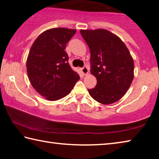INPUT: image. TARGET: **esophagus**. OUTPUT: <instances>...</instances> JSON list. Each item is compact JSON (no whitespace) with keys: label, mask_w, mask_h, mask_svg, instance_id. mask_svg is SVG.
Masks as SVG:
<instances>
[{"label":"esophagus","mask_w":159,"mask_h":159,"mask_svg":"<svg viewBox=\"0 0 159 159\" xmlns=\"http://www.w3.org/2000/svg\"><path fill=\"white\" fill-rule=\"evenodd\" d=\"M80 70H81V72L83 75H88V74H89V69H88L86 66H83Z\"/></svg>","instance_id":"34e87169"}]
</instances>
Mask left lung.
Returning <instances> with one entry per match:
<instances>
[{
    "label": "left lung",
    "mask_w": 159,
    "mask_h": 159,
    "mask_svg": "<svg viewBox=\"0 0 159 159\" xmlns=\"http://www.w3.org/2000/svg\"><path fill=\"white\" fill-rule=\"evenodd\" d=\"M90 51V73L97 79L88 89L92 98L102 104L119 100L130 88L134 78V61L124 43L104 29L80 30Z\"/></svg>",
    "instance_id": "8db88e82"
}]
</instances>
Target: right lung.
Returning <instances> with one entry per match:
<instances>
[{"instance_id": "add662e5", "label": "right lung", "mask_w": 159, "mask_h": 159, "mask_svg": "<svg viewBox=\"0 0 159 159\" xmlns=\"http://www.w3.org/2000/svg\"><path fill=\"white\" fill-rule=\"evenodd\" d=\"M76 29L53 28L35 40L26 60L29 81L37 93L50 101L66 96L80 79L71 68L66 45Z\"/></svg>"}]
</instances>
